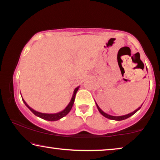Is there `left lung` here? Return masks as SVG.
<instances>
[{
    "label": "left lung",
    "mask_w": 160,
    "mask_h": 160,
    "mask_svg": "<svg viewBox=\"0 0 160 160\" xmlns=\"http://www.w3.org/2000/svg\"><path fill=\"white\" fill-rule=\"evenodd\" d=\"M147 70H148V69H147ZM96 105H97V109H98V110H99V112H100V113H101V114L102 115V116H104V117H106V118H109V119H111V120H115V121H122V120H124V119H126V118H129L130 116H132L134 114V113H136L138 111L140 108H141V107H142V105L141 106H140V107H138V109H136V110H135L134 112H131V113H128V114H126V115H123V116H112V115H109V114H107V113H105V112H103V111L100 109L99 108V107L98 106V105H97V104L96 103Z\"/></svg>",
    "instance_id": "obj_1"
}]
</instances>
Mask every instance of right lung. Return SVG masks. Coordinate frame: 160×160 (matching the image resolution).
I'll use <instances>...</instances> for the list:
<instances>
[{"label":"right lung","instance_id":"right-lung-1","mask_svg":"<svg viewBox=\"0 0 160 160\" xmlns=\"http://www.w3.org/2000/svg\"><path fill=\"white\" fill-rule=\"evenodd\" d=\"M79 88H80V86H78L74 90L73 94H72L71 100H70L69 104H68V106L65 108L63 111H61V112H58V113H41V112H37V111H35L33 109H32V108L25 102V101L24 100L23 98H22V101L24 103H25V104L26 105L27 107H28V109L30 110L35 116H38V117L41 118L42 119H44V120H47V121H58V120H59V119H61L63 117H64L65 116H66L68 113L70 112V111L71 110L72 105H73V104H74L75 94H76Z\"/></svg>","mask_w":160,"mask_h":160}]
</instances>
